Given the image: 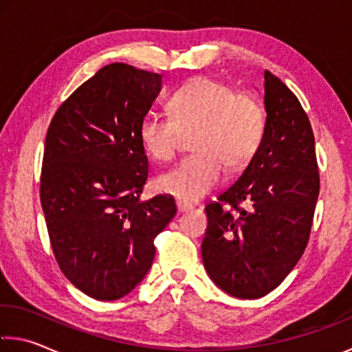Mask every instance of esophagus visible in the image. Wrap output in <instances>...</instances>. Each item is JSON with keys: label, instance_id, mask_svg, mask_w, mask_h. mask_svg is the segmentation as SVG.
<instances>
[{"label": "esophagus", "instance_id": "1", "mask_svg": "<svg viewBox=\"0 0 352 352\" xmlns=\"http://www.w3.org/2000/svg\"><path fill=\"white\" fill-rule=\"evenodd\" d=\"M191 208H192L191 204L183 202V200H177V210H178V213H186V211H189Z\"/></svg>", "mask_w": 352, "mask_h": 352}]
</instances>
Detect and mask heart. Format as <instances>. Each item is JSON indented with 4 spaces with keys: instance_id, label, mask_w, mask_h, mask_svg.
<instances>
[{
    "instance_id": "obj_1",
    "label": "heart",
    "mask_w": 352,
    "mask_h": 352,
    "mask_svg": "<svg viewBox=\"0 0 352 352\" xmlns=\"http://www.w3.org/2000/svg\"><path fill=\"white\" fill-rule=\"evenodd\" d=\"M169 116L153 111L142 117L139 139L146 152L158 161L174 158L183 133L196 129L191 147L196 152L156 180L161 192L185 202L208 194L230 169L246 166L265 136L266 117L261 104L249 94L211 78H196L169 98Z\"/></svg>"
}]
</instances>
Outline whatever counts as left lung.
Masks as SVG:
<instances>
[{
  "label": "left lung",
  "instance_id": "left-lung-1",
  "mask_svg": "<svg viewBox=\"0 0 352 352\" xmlns=\"http://www.w3.org/2000/svg\"><path fill=\"white\" fill-rule=\"evenodd\" d=\"M265 136L238 180L205 206L204 266L222 292L258 299L302 256L320 194L315 138L296 96L265 70ZM244 203L246 207H239Z\"/></svg>",
  "mask_w": 352,
  "mask_h": 352
}]
</instances>
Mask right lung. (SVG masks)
Instances as JSON below:
<instances>
[{
	"mask_svg": "<svg viewBox=\"0 0 352 352\" xmlns=\"http://www.w3.org/2000/svg\"><path fill=\"white\" fill-rule=\"evenodd\" d=\"M161 75L109 64L56 111L47 131L41 202L60 271L94 299L133 292L152 267L153 239L177 214L172 196L141 200L148 160L139 124Z\"/></svg>",
	"mask_w": 352,
	"mask_h": 352,
	"instance_id": "1",
	"label": "right lung"
}]
</instances>
